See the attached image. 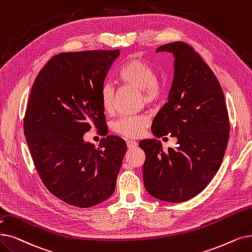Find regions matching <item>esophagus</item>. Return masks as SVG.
Returning <instances> with one entry per match:
<instances>
[{
    "label": "esophagus",
    "instance_id": "esophagus-1",
    "mask_svg": "<svg viewBox=\"0 0 252 252\" xmlns=\"http://www.w3.org/2000/svg\"><path fill=\"white\" fill-rule=\"evenodd\" d=\"M126 145H127V147L130 149V148H135V147H137L138 143H137L136 141H134V140H128V141L126 142Z\"/></svg>",
    "mask_w": 252,
    "mask_h": 252
}]
</instances>
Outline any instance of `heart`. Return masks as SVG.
<instances>
[{
	"label": "heart",
	"instance_id": "heart-1",
	"mask_svg": "<svg viewBox=\"0 0 252 252\" xmlns=\"http://www.w3.org/2000/svg\"><path fill=\"white\" fill-rule=\"evenodd\" d=\"M117 80L125 85L140 90L141 100L147 105L156 104L163 94V84L157 77L155 68L141 58H133L126 62L117 72ZM100 99L104 112L111 113L113 111L114 90L110 84L102 86ZM149 124L150 119L146 115H126L116 119L111 127L119 135L137 138L142 135Z\"/></svg>",
	"mask_w": 252,
	"mask_h": 252
}]
</instances>
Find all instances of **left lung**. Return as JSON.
Masks as SVG:
<instances>
[{
	"mask_svg": "<svg viewBox=\"0 0 252 252\" xmlns=\"http://www.w3.org/2000/svg\"><path fill=\"white\" fill-rule=\"evenodd\" d=\"M158 51L173 53L174 79L169 101L153 119L151 130L157 137H177L178 147L163 151L159 141L142 140L143 181L156 199L180 203L200 193L220 169L229 119L221 86L198 52L181 41Z\"/></svg>",
	"mask_w": 252,
	"mask_h": 252,
	"instance_id": "1",
	"label": "left lung"
}]
</instances>
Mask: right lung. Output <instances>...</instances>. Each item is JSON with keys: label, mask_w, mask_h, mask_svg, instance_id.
Returning <instances> with one entry per match:
<instances>
[{"label": "right lung", "mask_w": 252, "mask_h": 252, "mask_svg": "<svg viewBox=\"0 0 252 252\" xmlns=\"http://www.w3.org/2000/svg\"><path fill=\"white\" fill-rule=\"evenodd\" d=\"M119 49L62 52L32 83L24 130L32 161L45 188L69 205L89 208L114 192L126 152L118 136L99 147L84 142L92 126L106 125L100 92Z\"/></svg>", "instance_id": "obj_1"}]
</instances>
